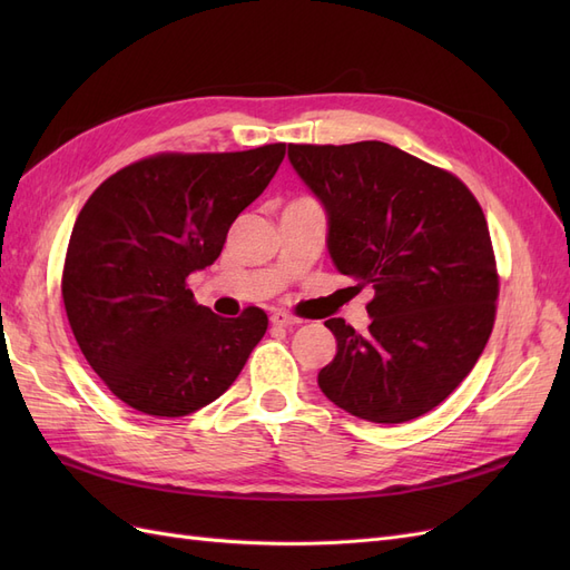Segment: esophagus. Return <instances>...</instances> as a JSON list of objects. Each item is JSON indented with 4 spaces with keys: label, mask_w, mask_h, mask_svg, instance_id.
<instances>
[{
    "label": "esophagus",
    "mask_w": 570,
    "mask_h": 570,
    "mask_svg": "<svg viewBox=\"0 0 570 570\" xmlns=\"http://www.w3.org/2000/svg\"><path fill=\"white\" fill-rule=\"evenodd\" d=\"M271 323L273 325H281V327H292V325H299L302 321L297 316H289L287 312H273L271 314Z\"/></svg>",
    "instance_id": "obj_1"
}]
</instances>
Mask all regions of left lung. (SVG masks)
I'll list each match as a JSON object with an SVG mask.
<instances>
[{"label": "left lung", "instance_id": "8db88e82", "mask_svg": "<svg viewBox=\"0 0 570 570\" xmlns=\"http://www.w3.org/2000/svg\"><path fill=\"white\" fill-rule=\"evenodd\" d=\"M321 202L333 266L371 285L368 333L337 340L321 392L356 419L404 423L450 396L490 340L497 268L485 214L456 176L392 145H289Z\"/></svg>", "mask_w": 570, "mask_h": 570}]
</instances>
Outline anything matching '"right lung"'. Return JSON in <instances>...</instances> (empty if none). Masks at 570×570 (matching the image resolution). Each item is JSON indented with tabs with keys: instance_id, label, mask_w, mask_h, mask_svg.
<instances>
[{
	"instance_id": "obj_1",
	"label": "right lung",
	"mask_w": 570,
	"mask_h": 570,
	"mask_svg": "<svg viewBox=\"0 0 570 570\" xmlns=\"http://www.w3.org/2000/svg\"><path fill=\"white\" fill-rule=\"evenodd\" d=\"M285 145L159 154L101 183L76 218L61 295L80 352L149 416H187L226 392L264 337L249 306L220 318L185 287L212 266L233 220L264 193Z\"/></svg>"
}]
</instances>
